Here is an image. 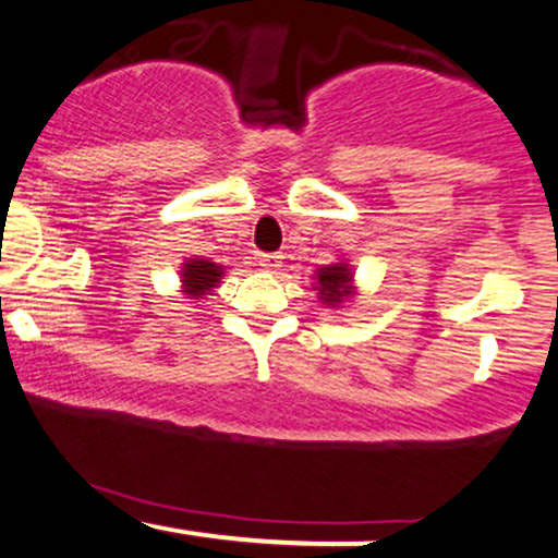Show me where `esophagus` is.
Instances as JSON below:
<instances>
[{"label": "esophagus", "mask_w": 558, "mask_h": 558, "mask_svg": "<svg viewBox=\"0 0 558 558\" xmlns=\"http://www.w3.org/2000/svg\"><path fill=\"white\" fill-rule=\"evenodd\" d=\"M280 259H283V257H280V254H262L259 267H262V270H267V272H275L280 265H283V262H280Z\"/></svg>", "instance_id": "34e87169"}]
</instances>
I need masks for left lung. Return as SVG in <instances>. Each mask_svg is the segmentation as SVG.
<instances>
[{"label":"left lung","mask_w":558,"mask_h":558,"mask_svg":"<svg viewBox=\"0 0 558 558\" xmlns=\"http://www.w3.org/2000/svg\"><path fill=\"white\" fill-rule=\"evenodd\" d=\"M317 283L312 286L317 291L319 301L330 310L341 306L345 299H351L354 293V275H351V267L345 262H332V265L319 267L315 272Z\"/></svg>","instance_id":"1"}]
</instances>
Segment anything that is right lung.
<instances>
[{"instance_id":"right-lung-1","label":"right lung","mask_w":558,"mask_h":558,"mask_svg":"<svg viewBox=\"0 0 558 558\" xmlns=\"http://www.w3.org/2000/svg\"><path fill=\"white\" fill-rule=\"evenodd\" d=\"M183 293L189 299H204L222 278V265L209 259H185L181 267Z\"/></svg>"}]
</instances>
